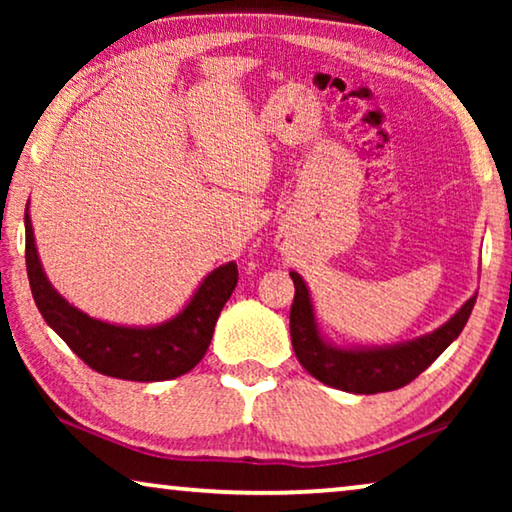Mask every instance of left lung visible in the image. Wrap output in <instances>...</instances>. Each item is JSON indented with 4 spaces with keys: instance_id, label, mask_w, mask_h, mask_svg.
<instances>
[{
    "instance_id": "obj_1",
    "label": "left lung",
    "mask_w": 512,
    "mask_h": 512,
    "mask_svg": "<svg viewBox=\"0 0 512 512\" xmlns=\"http://www.w3.org/2000/svg\"><path fill=\"white\" fill-rule=\"evenodd\" d=\"M289 275L296 286L291 305V342L300 366L319 382L349 394H380L415 380L459 338L478 298V293H473L443 326L419 338L384 347H347L335 345L321 331L305 279L296 270Z\"/></svg>"
}]
</instances>
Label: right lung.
<instances>
[{
	"instance_id": "obj_1",
	"label": "right lung",
	"mask_w": 512,
	"mask_h": 512,
	"mask_svg": "<svg viewBox=\"0 0 512 512\" xmlns=\"http://www.w3.org/2000/svg\"><path fill=\"white\" fill-rule=\"evenodd\" d=\"M27 279L41 317L97 373L130 382H163L198 366L212 342L216 319L237 286V263L214 268L172 319L151 326L111 324L86 314L58 293L41 265L25 207Z\"/></svg>"
}]
</instances>
